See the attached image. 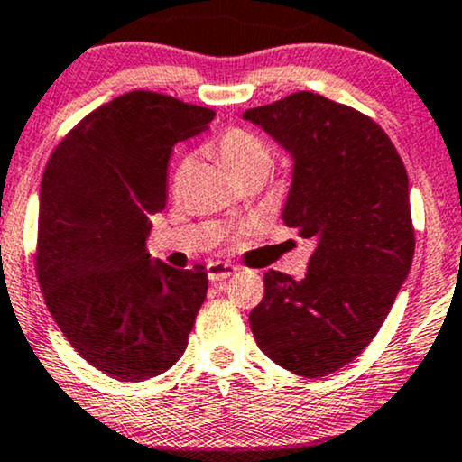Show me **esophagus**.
I'll return each mask as SVG.
<instances>
[{
	"label": "esophagus",
	"mask_w": 462,
	"mask_h": 462,
	"mask_svg": "<svg viewBox=\"0 0 462 462\" xmlns=\"http://www.w3.org/2000/svg\"><path fill=\"white\" fill-rule=\"evenodd\" d=\"M236 265L232 263H226V262H211L207 263V276H209L211 282H219V281H226V278H230L232 274H236Z\"/></svg>",
	"instance_id": "1"
}]
</instances>
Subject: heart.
I'll return each mask as SVG.
<instances>
[{
  "label": "heart",
  "instance_id": "obj_1",
  "mask_svg": "<svg viewBox=\"0 0 462 462\" xmlns=\"http://www.w3.org/2000/svg\"><path fill=\"white\" fill-rule=\"evenodd\" d=\"M211 151L224 161L238 181L246 178H265L272 163L270 148L249 129H230L219 135ZM194 169L192 159H184L173 173V190L180 192L188 184Z\"/></svg>",
  "mask_w": 462,
  "mask_h": 462
}]
</instances>
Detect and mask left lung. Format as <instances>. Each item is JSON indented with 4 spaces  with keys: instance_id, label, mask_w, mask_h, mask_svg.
Segmentation results:
<instances>
[{
    "instance_id": "obj_1",
    "label": "left lung",
    "mask_w": 462,
    "mask_h": 462,
    "mask_svg": "<svg viewBox=\"0 0 462 462\" xmlns=\"http://www.w3.org/2000/svg\"><path fill=\"white\" fill-rule=\"evenodd\" d=\"M243 119L291 154L282 222L316 240L303 281L265 272L253 337L278 366L327 376L374 339L411 272L406 167L373 119L320 94H291Z\"/></svg>"
}]
</instances>
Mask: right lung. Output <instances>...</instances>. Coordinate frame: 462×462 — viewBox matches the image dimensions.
I'll list each match as a JSON object with an SVG mask.
<instances>
[{
  "label": "right lung",
  "mask_w": 462,
  "mask_h": 462,
  "mask_svg": "<svg viewBox=\"0 0 462 462\" xmlns=\"http://www.w3.org/2000/svg\"><path fill=\"white\" fill-rule=\"evenodd\" d=\"M213 115L171 96L123 94L69 132L45 165L42 293L70 346L113 379H151L186 352L207 270L152 259L146 238L165 207L171 148L205 132Z\"/></svg>",
  "instance_id": "obj_1"
}]
</instances>
